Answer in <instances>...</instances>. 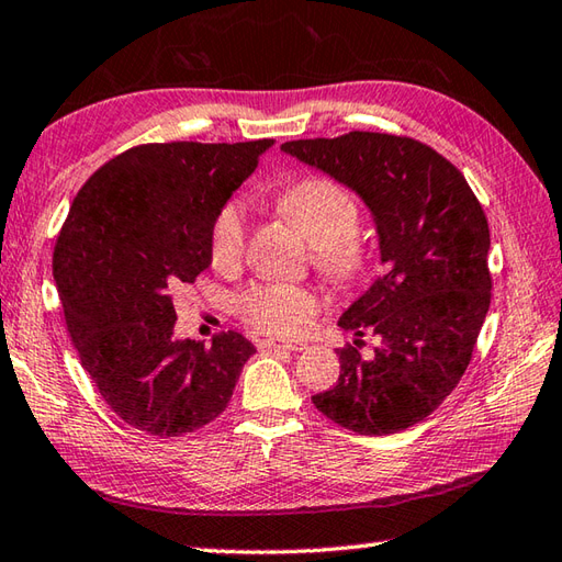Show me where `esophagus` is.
Wrapping results in <instances>:
<instances>
[{
	"label": "esophagus",
	"mask_w": 562,
	"mask_h": 562,
	"mask_svg": "<svg viewBox=\"0 0 562 562\" xmlns=\"http://www.w3.org/2000/svg\"><path fill=\"white\" fill-rule=\"evenodd\" d=\"M265 349H285V351H303L305 341H285V339H265L261 341Z\"/></svg>",
	"instance_id": "esophagus-1"
}]
</instances>
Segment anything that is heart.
Wrapping results in <instances>:
<instances>
[{"label": "heart", "instance_id": "1", "mask_svg": "<svg viewBox=\"0 0 562 562\" xmlns=\"http://www.w3.org/2000/svg\"><path fill=\"white\" fill-rule=\"evenodd\" d=\"M279 211L301 225L313 243L317 269L339 283L359 281L369 269V247L357 237L361 211L341 184L323 177L301 179L281 191ZM247 247L245 205L231 201L215 213L211 227V261L215 269H235ZM239 315L267 335H301L319 313L323 297L311 285L255 281L235 297Z\"/></svg>", "mask_w": 562, "mask_h": 562}]
</instances>
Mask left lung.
Here are the masks:
<instances>
[{
  "mask_svg": "<svg viewBox=\"0 0 562 562\" xmlns=\"http://www.w3.org/2000/svg\"><path fill=\"white\" fill-rule=\"evenodd\" d=\"M283 153L347 184L369 205L385 271L339 327L381 339L339 349V378L313 395L327 419L385 437L437 409L471 363L490 307V227L465 177L407 135L351 131L281 145Z\"/></svg>",
  "mask_w": 562,
  "mask_h": 562,
  "instance_id": "left-lung-1",
  "label": "left lung"
}]
</instances>
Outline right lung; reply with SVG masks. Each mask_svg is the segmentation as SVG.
Here are the masks:
<instances>
[{
	"label": "right lung",
	"mask_w": 562,
	"mask_h": 562,
	"mask_svg": "<svg viewBox=\"0 0 562 562\" xmlns=\"http://www.w3.org/2000/svg\"><path fill=\"white\" fill-rule=\"evenodd\" d=\"M273 140L147 143L77 191L53 251L67 331L99 395L135 429L181 437L223 415L255 345L175 339V295L211 267V227Z\"/></svg>",
	"instance_id": "add662e5"
}]
</instances>
